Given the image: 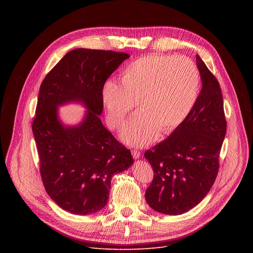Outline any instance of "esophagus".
Instances as JSON below:
<instances>
[{"label": "esophagus", "mask_w": 253, "mask_h": 253, "mask_svg": "<svg viewBox=\"0 0 253 253\" xmlns=\"http://www.w3.org/2000/svg\"><path fill=\"white\" fill-rule=\"evenodd\" d=\"M131 154H132V157H133L134 159H139L140 158V156H141V153L140 152H138V151H136V150H133L131 152Z\"/></svg>", "instance_id": "1"}]
</instances>
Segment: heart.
Segmentation results:
<instances>
[{
  "label": "heart",
  "instance_id": "heart-1",
  "mask_svg": "<svg viewBox=\"0 0 253 253\" xmlns=\"http://www.w3.org/2000/svg\"><path fill=\"white\" fill-rule=\"evenodd\" d=\"M200 74L187 57L147 55L129 63L122 72V84L106 80L101 100L106 122L121 128L135 102L140 112L130 119L121 139L133 147H144L160 133H169L189 116L197 101Z\"/></svg>",
  "mask_w": 253,
  "mask_h": 253
}]
</instances>
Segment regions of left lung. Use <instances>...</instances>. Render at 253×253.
<instances>
[{
    "mask_svg": "<svg viewBox=\"0 0 253 253\" xmlns=\"http://www.w3.org/2000/svg\"><path fill=\"white\" fill-rule=\"evenodd\" d=\"M202 89L184 121L162 142L144 153L154 179L145 201L155 211L178 215L200 203L213 185L227 131L216 78L198 54Z\"/></svg>",
    "mask_w": 253,
    "mask_h": 253,
    "instance_id": "8db88e82",
    "label": "left lung"
}]
</instances>
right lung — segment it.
<instances>
[{
    "instance_id": "obj_1",
    "label": "right lung",
    "mask_w": 253,
    "mask_h": 253,
    "mask_svg": "<svg viewBox=\"0 0 253 253\" xmlns=\"http://www.w3.org/2000/svg\"><path fill=\"white\" fill-rule=\"evenodd\" d=\"M130 55L79 48L70 51L40 87L33 132L45 190L60 208L87 215L108 203L115 174L133 164L131 153L106 129L101 87ZM80 103L87 110L82 122L66 126L59 106Z\"/></svg>"
}]
</instances>
